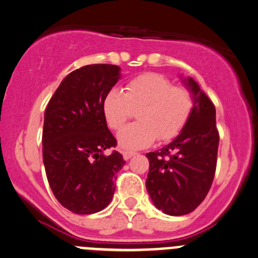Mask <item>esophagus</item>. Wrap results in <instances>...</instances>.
<instances>
[{
    "label": "esophagus",
    "instance_id": "esophagus-1",
    "mask_svg": "<svg viewBox=\"0 0 258 258\" xmlns=\"http://www.w3.org/2000/svg\"><path fill=\"white\" fill-rule=\"evenodd\" d=\"M121 155H123L124 160H129V159H132V157L134 156V155H137V154H135V152H132V151H123V152H121Z\"/></svg>",
    "mask_w": 258,
    "mask_h": 258
}]
</instances>
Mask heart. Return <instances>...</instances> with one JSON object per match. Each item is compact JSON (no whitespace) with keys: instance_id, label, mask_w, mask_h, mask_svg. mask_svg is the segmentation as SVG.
<instances>
[{"instance_id":"heart-1","label":"heart","mask_w":258,"mask_h":258,"mask_svg":"<svg viewBox=\"0 0 258 258\" xmlns=\"http://www.w3.org/2000/svg\"><path fill=\"white\" fill-rule=\"evenodd\" d=\"M139 121L130 124L118 134L121 149L138 150L151 145L156 138L168 141L179 134L193 109L188 90L173 86L161 74L146 73L132 79L125 90L112 88L104 96L102 110L109 128L119 130L138 109Z\"/></svg>"}]
</instances>
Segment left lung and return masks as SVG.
<instances>
[{
  "label": "left lung",
  "instance_id": "left-lung-1",
  "mask_svg": "<svg viewBox=\"0 0 258 258\" xmlns=\"http://www.w3.org/2000/svg\"><path fill=\"white\" fill-rule=\"evenodd\" d=\"M193 98L183 129L168 145L148 152L146 190L152 203L167 215L189 214L204 201L217 167L219 134L215 107L192 77L181 76Z\"/></svg>",
  "mask_w": 258,
  "mask_h": 258
}]
</instances>
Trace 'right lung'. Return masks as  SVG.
Returning a JSON list of instances; mask_svg holds the SVG:
<instances>
[{"label": "right lung", "instance_id": "add662e5", "mask_svg": "<svg viewBox=\"0 0 258 258\" xmlns=\"http://www.w3.org/2000/svg\"><path fill=\"white\" fill-rule=\"evenodd\" d=\"M120 68L95 63L62 80L44 114L43 162L55 198L75 214L101 212L112 201L124 166L102 110L104 96L120 79Z\"/></svg>", "mask_w": 258, "mask_h": 258}]
</instances>
